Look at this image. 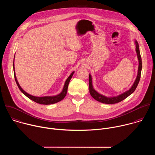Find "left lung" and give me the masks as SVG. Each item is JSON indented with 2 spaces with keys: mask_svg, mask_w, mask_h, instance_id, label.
<instances>
[{
  "mask_svg": "<svg viewBox=\"0 0 155 155\" xmlns=\"http://www.w3.org/2000/svg\"><path fill=\"white\" fill-rule=\"evenodd\" d=\"M135 45H136V51L137 53V56L139 61V67H138V72H137V77L133 83L132 85L129 90H127L126 91L124 92L123 93L118 95L117 96H113V97H107L102 94H99L98 92H97L93 87V83H92V77L91 74L89 75V86H90V93L91 96L96 101L102 102L103 104H114L118 102H120L122 101L123 100L125 99L126 97H127L129 96H130L132 93H133L134 91L136 90V87L139 84V82L140 81V75H141V71H142V58L140 54V50H139V44L137 40L135 41Z\"/></svg>",
  "mask_w": 155,
  "mask_h": 155,
  "instance_id": "1",
  "label": "left lung"
}]
</instances>
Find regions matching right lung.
<instances>
[{
    "label": "right lung",
    "mask_w": 155,
    "mask_h": 155,
    "mask_svg": "<svg viewBox=\"0 0 155 155\" xmlns=\"http://www.w3.org/2000/svg\"><path fill=\"white\" fill-rule=\"evenodd\" d=\"M15 59V58H14ZM13 71H14V77H15V81H16V83L19 87V90L23 93L26 96H27L29 99H30L31 100L38 103V104H43V105H50V104H55V103H57L61 101H62L64 97L65 96H66V94H67V91H68V85H69V83L70 82V80H71L72 76H73V74H74V72H73L71 75L70 76L67 78V80H65V83H64V87H63V89L61 91V93H59V94L58 95H56V96H43V97H37V96H32V95H31L29 94H28V93H26L25 91H24L23 90V88H22L18 80H17V78H16V74H15V67H14V60H13Z\"/></svg>",
    "instance_id": "obj_1"
}]
</instances>
